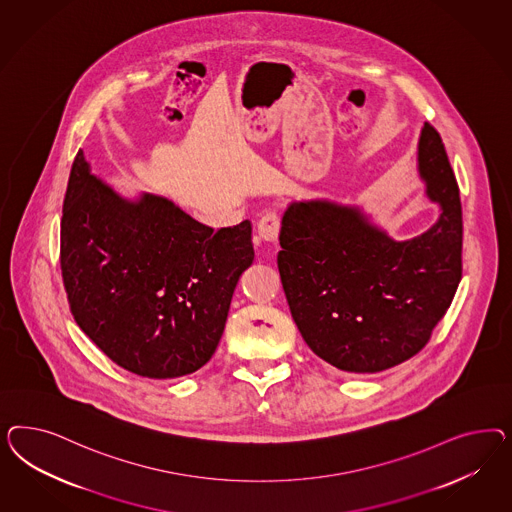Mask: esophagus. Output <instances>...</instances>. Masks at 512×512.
<instances>
[{
  "instance_id": "esophagus-1",
  "label": "esophagus",
  "mask_w": 512,
  "mask_h": 512,
  "mask_svg": "<svg viewBox=\"0 0 512 512\" xmlns=\"http://www.w3.org/2000/svg\"><path fill=\"white\" fill-rule=\"evenodd\" d=\"M279 229H281V219L276 210L264 212L259 223H257V233L263 238L264 242H276L278 240Z\"/></svg>"
}]
</instances>
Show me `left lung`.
<instances>
[{"mask_svg": "<svg viewBox=\"0 0 512 512\" xmlns=\"http://www.w3.org/2000/svg\"><path fill=\"white\" fill-rule=\"evenodd\" d=\"M419 172L441 204L434 227L394 242L357 208L293 202L281 221L279 276L311 351L341 372L375 373L415 357L462 279V204L445 144L424 124Z\"/></svg>", "mask_w": 512, "mask_h": 512, "instance_id": "left-lung-1", "label": "left lung"}]
</instances>
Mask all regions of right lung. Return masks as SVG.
Here are the masks:
<instances>
[{
    "label": "right lung",
    "instance_id": "right-lung-1",
    "mask_svg": "<svg viewBox=\"0 0 512 512\" xmlns=\"http://www.w3.org/2000/svg\"><path fill=\"white\" fill-rule=\"evenodd\" d=\"M253 257L248 219L214 231L163 197L125 201L78 150L63 199V287L82 332L127 372L202 368Z\"/></svg>",
    "mask_w": 512,
    "mask_h": 512
}]
</instances>
